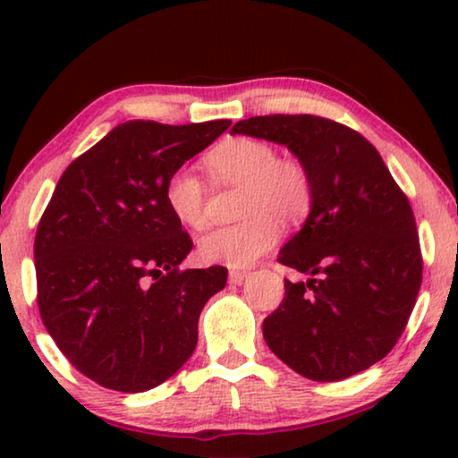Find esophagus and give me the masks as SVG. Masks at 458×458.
Here are the masks:
<instances>
[{
    "mask_svg": "<svg viewBox=\"0 0 458 458\" xmlns=\"http://www.w3.org/2000/svg\"><path fill=\"white\" fill-rule=\"evenodd\" d=\"M248 273L246 271H229V284L233 285H242L243 281H246Z\"/></svg>",
    "mask_w": 458,
    "mask_h": 458,
    "instance_id": "34e87169",
    "label": "esophagus"
}]
</instances>
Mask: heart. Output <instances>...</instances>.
Listing matches in <instances>:
<instances>
[{
	"label": "heart",
	"instance_id": "heart-1",
	"mask_svg": "<svg viewBox=\"0 0 458 458\" xmlns=\"http://www.w3.org/2000/svg\"><path fill=\"white\" fill-rule=\"evenodd\" d=\"M206 166L221 183L243 185L246 221L218 227L199 240V256L206 262L231 268L250 267L279 242V225L296 223L312 204L310 174L296 160H279L271 143L235 137L223 141L206 156ZM166 206L179 223L204 229L206 190L202 179L190 168H179L166 181Z\"/></svg>",
	"mask_w": 458,
	"mask_h": 458
}]
</instances>
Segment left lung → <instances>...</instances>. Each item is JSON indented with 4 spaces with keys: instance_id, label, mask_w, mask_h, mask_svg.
<instances>
[{
    "instance_id": "left-lung-1",
    "label": "left lung",
    "mask_w": 458,
    "mask_h": 458,
    "mask_svg": "<svg viewBox=\"0 0 458 458\" xmlns=\"http://www.w3.org/2000/svg\"><path fill=\"white\" fill-rule=\"evenodd\" d=\"M242 133L285 146L310 174L312 204L279 262L285 279L262 323L268 348L312 381L365 371L396 346L421 287L415 216L377 149L356 131L312 114L252 116Z\"/></svg>"
}]
</instances>
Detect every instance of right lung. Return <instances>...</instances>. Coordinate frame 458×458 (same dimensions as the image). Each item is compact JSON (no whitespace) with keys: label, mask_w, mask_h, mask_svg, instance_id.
<instances>
[{"label":"right lung","mask_w":458,"mask_h":458,"mask_svg":"<svg viewBox=\"0 0 458 458\" xmlns=\"http://www.w3.org/2000/svg\"><path fill=\"white\" fill-rule=\"evenodd\" d=\"M229 121H129L71 162L35 235L37 304L74 369L116 392L173 377L198 344L227 268L179 265L193 242L166 206L168 177Z\"/></svg>","instance_id":"add662e5"}]
</instances>
